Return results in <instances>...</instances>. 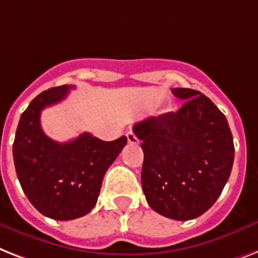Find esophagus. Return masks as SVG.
Wrapping results in <instances>:
<instances>
[{
	"instance_id": "obj_1",
	"label": "esophagus",
	"mask_w": 258,
	"mask_h": 258,
	"mask_svg": "<svg viewBox=\"0 0 258 258\" xmlns=\"http://www.w3.org/2000/svg\"><path fill=\"white\" fill-rule=\"evenodd\" d=\"M127 140H128L130 144H138V142H139V140H138V138H136L135 134H133V133L127 134Z\"/></svg>"
}]
</instances>
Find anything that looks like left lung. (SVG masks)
Listing matches in <instances>:
<instances>
[{"label":"left lung","instance_id":"1","mask_svg":"<svg viewBox=\"0 0 258 258\" xmlns=\"http://www.w3.org/2000/svg\"><path fill=\"white\" fill-rule=\"evenodd\" d=\"M184 100L176 112L134 125L144 152L142 187L150 207L172 220L196 219L217 200L231 175L233 136L208 96L172 89Z\"/></svg>","mask_w":258,"mask_h":258}]
</instances>
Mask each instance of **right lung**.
I'll return each instance as SVG.
<instances>
[{"label":"right lung","instance_id":"obj_1","mask_svg":"<svg viewBox=\"0 0 258 258\" xmlns=\"http://www.w3.org/2000/svg\"><path fill=\"white\" fill-rule=\"evenodd\" d=\"M74 86L43 91L22 112L13 143L16 172L29 202L42 215L68 221L95 207L106 171L127 144L122 136L104 142L89 133L58 143L42 131L41 112L68 96Z\"/></svg>","mask_w":258,"mask_h":258}]
</instances>
